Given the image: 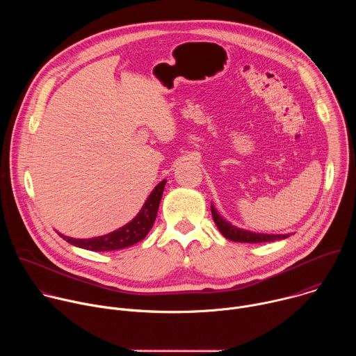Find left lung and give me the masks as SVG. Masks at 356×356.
I'll return each instance as SVG.
<instances>
[{
  "instance_id": "obj_1",
  "label": "left lung",
  "mask_w": 356,
  "mask_h": 356,
  "mask_svg": "<svg viewBox=\"0 0 356 356\" xmlns=\"http://www.w3.org/2000/svg\"><path fill=\"white\" fill-rule=\"evenodd\" d=\"M211 214H213V220L216 222V225L218 227L220 232L229 241H235V242H246V243H261V242H270V241H276V239H284L290 235H270V234H255V232H249V231H243L239 229L234 225H231L229 222H227L217 211L216 209L211 206Z\"/></svg>"
}]
</instances>
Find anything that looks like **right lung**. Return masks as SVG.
<instances>
[{
  "label": "right lung",
  "instance_id": "add662e5",
  "mask_svg": "<svg viewBox=\"0 0 356 356\" xmlns=\"http://www.w3.org/2000/svg\"><path fill=\"white\" fill-rule=\"evenodd\" d=\"M165 184H166V180L161 181L154 188V191L150 193V195L145 201L142 210L138 213V216L131 222H128L127 225H124L122 228H120L111 234L97 236V238H88V239H73V238L65 236L62 234H59V235L65 241H67L69 243H72L74 246L88 249V250H95V252L117 250V249L128 248V246L142 241L147 235V232L152 229V227H154Z\"/></svg>",
  "mask_w": 356,
  "mask_h": 356
}]
</instances>
